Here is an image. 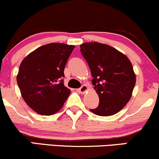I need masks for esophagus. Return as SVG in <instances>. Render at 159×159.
I'll return each mask as SVG.
<instances>
[{
    "instance_id": "obj_1",
    "label": "esophagus",
    "mask_w": 159,
    "mask_h": 159,
    "mask_svg": "<svg viewBox=\"0 0 159 159\" xmlns=\"http://www.w3.org/2000/svg\"><path fill=\"white\" fill-rule=\"evenodd\" d=\"M88 89H89V88L87 85H82L80 89H77V92H80V94H84L86 91H88Z\"/></svg>"
}]
</instances>
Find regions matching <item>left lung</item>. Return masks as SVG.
Masks as SVG:
<instances>
[{
    "label": "left lung",
    "mask_w": 159,
    "mask_h": 159,
    "mask_svg": "<svg viewBox=\"0 0 159 159\" xmlns=\"http://www.w3.org/2000/svg\"><path fill=\"white\" fill-rule=\"evenodd\" d=\"M80 47L99 97L98 107L90 111L101 116L117 113L130 101L136 83L131 62L125 55L107 44L89 42Z\"/></svg>",
    "instance_id": "obj_1"
}]
</instances>
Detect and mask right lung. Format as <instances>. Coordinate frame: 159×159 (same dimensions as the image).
Returning <instances> with one entry per match:
<instances>
[{"label":"right lung","instance_id":"obj_1","mask_svg":"<svg viewBox=\"0 0 159 159\" xmlns=\"http://www.w3.org/2000/svg\"><path fill=\"white\" fill-rule=\"evenodd\" d=\"M75 46L52 43L28 54L19 66L16 80L22 97L37 113L50 116L60 110L70 90L62 78Z\"/></svg>","mask_w":159,"mask_h":159}]
</instances>
